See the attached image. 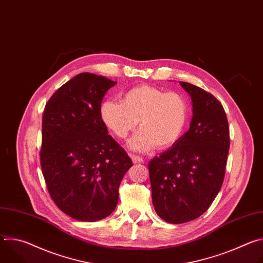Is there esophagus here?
<instances>
[{
  "instance_id": "obj_1",
  "label": "esophagus",
  "mask_w": 263,
  "mask_h": 263,
  "mask_svg": "<svg viewBox=\"0 0 263 263\" xmlns=\"http://www.w3.org/2000/svg\"><path fill=\"white\" fill-rule=\"evenodd\" d=\"M130 157H131V159L134 163H140V162L143 161V159L141 157H138V156H135V155H130Z\"/></svg>"
}]
</instances>
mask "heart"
<instances>
[{"label":"heart","instance_id":"b5f03b06","mask_svg":"<svg viewBox=\"0 0 263 263\" xmlns=\"http://www.w3.org/2000/svg\"><path fill=\"white\" fill-rule=\"evenodd\" d=\"M189 116V104L183 96L149 85L129 89L122 102L106 100L100 108L102 122L118 138H126L138 122L140 130L128 141V146L138 153L151 151L155 145L163 149L177 143Z\"/></svg>","mask_w":263,"mask_h":263}]
</instances>
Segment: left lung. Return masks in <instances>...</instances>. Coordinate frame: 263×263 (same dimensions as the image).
Instances as JSON below:
<instances>
[{"label":"left lung","instance_id":"1","mask_svg":"<svg viewBox=\"0 0 263 263\" xmlns=\"http://www.w3.org/2000/svg\"><path fill=\"white\" fill-rule=\"evenodd\" d=\"M193 102L190 130L148 162L156 213L170 223L202 215L217 196L230 146L226 112L211 93L180 82Z\"/></svg>","mask_w":263,"mask_h":263}]
</instances>
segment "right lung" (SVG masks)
Listing matches in <instances>:
<instances>
[{
  "mask_svg": "<svg viewBox=\"0 0 263 263\" xmlns=\"http://www.w3.org/2000/svg\"><path fill=\"white\" fill-rule=\"evenodd\" d=\"M116 84L82 72L63 84L45 108L43 174L55 204L77 220L97 221L114 212L120 184L133 165L100 117L103 98Z\"/></svg>",
  "mask_w": 263,
  "mask_h": 263,
  "instance_id": "right-lung-1",
  "label": "right lung"
}]
</instances>
